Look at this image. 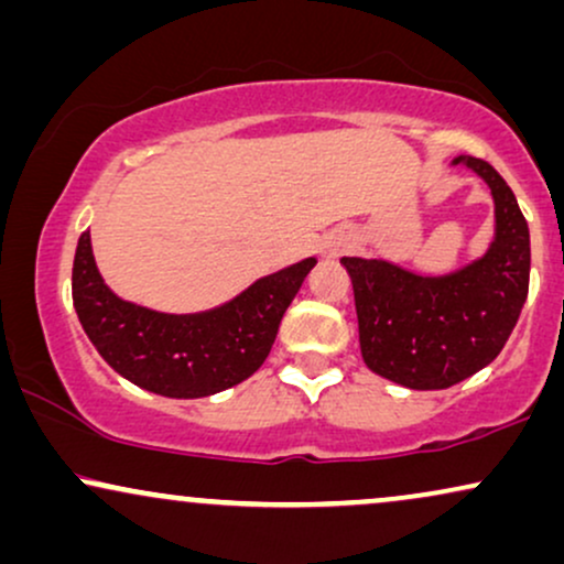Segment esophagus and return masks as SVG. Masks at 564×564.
<instances>
[{"label":"esophagus","mask_w":564,"mask_h":564,"mask_svg":"<svg viewBox=\"0 0 564 564\" xmlns=\"http://www.w3.org/2000/svg\"><path fill=\"white\" fill-rule=\"evenodd\" d=\"M335 252H340V247L338 249H330V254H335Z\"/></svg>","instance_id":"34e87169"}]
</instances>
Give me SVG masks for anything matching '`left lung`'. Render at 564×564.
Here are the masks:
<instances>
[{"mask_svg": "<svg viewBox=\"0 0 564 564\" xmlns=\"http://www.w3.org/2000/svg\"><path fill=\"white\" fill-rule=\"evenodd\" d=\"M495 199V237L481 258L424 275L382 258H344L354 283L361 359L409 390H445L479 372L516 327L531 275L529 224L487 161L458 155Z\"/></svg>", "mask_w": 564, "mask_h": 564, "instance_id": "8db88e82", "label": "left lung"}]
</instances>
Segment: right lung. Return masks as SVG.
<instances>
[{"instance_id": "obj_1", "label": "right lung", "mask_w": 564, "mask_h": 564, "mask_svg": "<svg viewBox=\"0 0 564 564\" xmlns=\"http://www.w3.org/2000/svg\"><path fill=\"white\" fill-rule=\"evenodd\" d=\"M315 265V258H306L258 278L231 302L195 315H169L113 294L85 231L77 239L73 302L85 335L113 372L163 398H208L258 372Z\"/></svg>"}]
</instances>
